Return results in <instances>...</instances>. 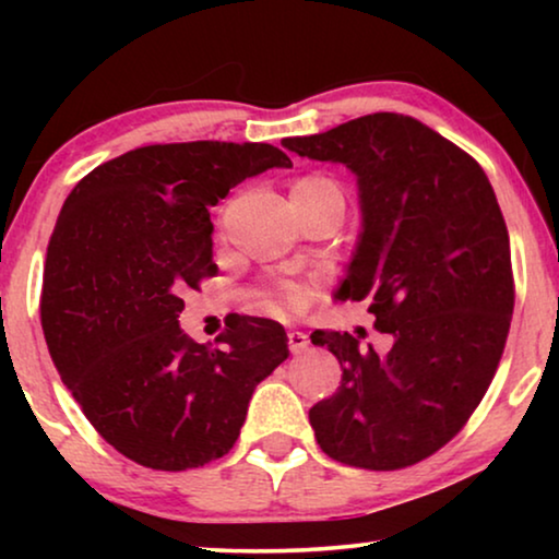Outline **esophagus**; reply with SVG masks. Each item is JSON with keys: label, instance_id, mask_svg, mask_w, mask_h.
<instances>
[{"label": "esophagus", "instance_id": "1", "mask_svg": "<svg viewBox=\"0 0 559 559\" xmlns=\"http://www.w3.org/2000/svg\"><path fill=\"white\" fill-rule=\"evenodd\" d=\"M287 346H289V350H293V354H302V350H308L310 341H308V335L300 333V331H289L287 333Z\"/></svg>", "mask_w": 559, "mask_h": 559}]
</instances>
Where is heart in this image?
Segmentation results:
<instances>
[{"instance_id":"1","label":"heart","mask_w":559,"mask_h":559,"mask_svg":"<svg viewBox=\"0 0 559 559\" xmlns=\"http://www.w3.org/2000/svg\"><path fill=\"white\" fill-rule=\"evenodd\" d=\"M293 198H335L343 203V190L325 175H305L293 186ZM316 297V287L308 282H285V285L257 293V305L266 312H302Z\"/></svg>"}]
</instances>
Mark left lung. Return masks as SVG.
Wrapping results in <instances>:
<instances>
[{
	"instance_id": "obj_1",
	"label": "left lung",
	"mask_w": 559,
	"mask_h": 559,
	"mask_svg": "<svg viewBox=\"0 0 559 559\" xmlns=\"http://www.w3.org/2000/svg\"><path fill=\"white\" fill-rule=\"evenodd\" d=\"M287 150L358 175L364 231L338 300H369L392 348L312 333L341 386L310 409L325 455L366 471L415 465L455 438L484 400L514 312L509 231L484 167L415 117L379 111Z\"/></svg>"
}]
</instances>
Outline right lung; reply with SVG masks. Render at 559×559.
<instances>
[{
	"label": "right lung",
	"instance_id": "obj_1",
	"mask_svg": "<svg viewBox=\"0 0 559 559\" xmlns=\"http://www.w3.org/2000/svg\"><path fill=\"white\" fill-rule=\"evenodd\" d=\"M285 152L262 142L147 144L66 198L45 257L40 320L83 415L129 461L188 471L234 448L259 381L289 356L285 328L234 316L216 348L180 331L182 293L213 277L209 205Z\"/></svg>",
	"mask_w": 559,
	"mask_h": 559
}]
</instances>
